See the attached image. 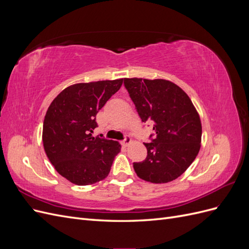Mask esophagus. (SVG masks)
I'll return each mask as SVG.
<instances>
[{
	"label": "esophagus",
	"instance_id": "34e87169",
	"mask_svg": "<svg viewBox=\"0 0 249 249\" xmlns=\"http://www.w3.org/2000/svg\"><path fill=\"white\" fill-rule=\"evenodd\" d=\"M131 143H132V139H131V138H129V137H125V139L122 141V144H123L124 146H127V145H130Z\"/></svg>",
	"mask_w": 249,
	"mask_h": 249
}]
</instances>
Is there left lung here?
Here are the masks:
<instances>
[{
    "label": "left lung",
    "mask_w": 249,
    "mask_h": 249,
    "mask_svg": "<svg viewBox=\"0 0 249 249\" xmlns=\"http://www.w3.org/2000/svg\"><path fill=\"white\" fill-rule=\"evenodd\" d=\"M124 86L141 120L153 124L156 133L152 142L144 143L146 159L133 164L135 172L146 182H171L183 175L199 152L198 112L184 90L168 80L125 78Z\"/></svg>",
    "instance_id": "8db88e82"
}]
</instances>
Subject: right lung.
<instances>
[{
  "label": "right lung",
  "mask_w": 249,
  "mask_h": 249,
  "mask_svg": "<svg viewBox=\"0 0 249 249\" xmlns=\"http://www.w3.org/2000/svg\"><path fill=\"white\" fill-rule=\"evenodd\" d=\"M124 79L78 83L62 90L44 116L42 142L50 162L59 175L79 186L107 178L119 142L93 137L95 117Z\"/></svg>",
  "instance_id": "1"
}]
</instances>
